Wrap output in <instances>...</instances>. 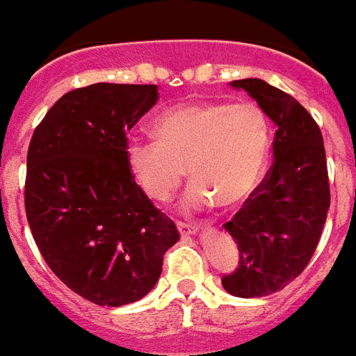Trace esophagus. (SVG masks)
<instances>
[{"label": "esophagus", "instance_id": "1", "mask_svg": "<svg viewBox=\"0 0 356 356\" xmlns=\"http://www.w3.org/2000/svg\"><path fill=\"white\" fill-rule=\"evenodd\" d=\"M177 229L182 236H191V234H197V227L190 224H182V222H177Z\"/></svg>", "mask_w": 356, "mask_h": 356}]
</instances>
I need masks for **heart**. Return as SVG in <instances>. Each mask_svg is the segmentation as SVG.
<instances>
[{
  "mask_svg": "<svg viewBox=\"0 0 356 356\" xmlns=\"http://www.w3.org/2000/svg\"><path fill=\"white\" fill-rule=\"evenodd\" d=\"M154 140H132L127 165L145 195L166 200L184 177L193 181L186 211L213 202L231 209L245 202L267 165L270 132L265 114L254 104L193 102L161 114Z\"/></svg>",
  "mask_w": 356,
  "mask_h": 356,
  "instance_id": "obj_1",
  "label": "heart"
}]
</instances>
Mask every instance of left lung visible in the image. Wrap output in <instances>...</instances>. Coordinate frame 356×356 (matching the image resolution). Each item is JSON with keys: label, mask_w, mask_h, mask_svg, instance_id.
I'll use <instances>...</instances> for the list:
<instances>
[{"label": "left lung", "mask_w": 356, "mask_h": 356, "mask_svg": "<svg viewBox=\"0 0 356 356\" xmlns=\"http://www.w3.org/2000/svg\"><path fill=\"white\" fill-rule=\"evenodd\" d=\"M229 84L276 125L267 179L225 224L240 261L222 286L236 298H264L296 280L319 243L330 208L326 152L319 125L296 98L259 79Z\"/></svg>", "instance_id": "left-lung-1"}]
</instances>
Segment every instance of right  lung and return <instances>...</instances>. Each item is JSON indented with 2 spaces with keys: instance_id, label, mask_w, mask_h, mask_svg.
<instances>
[{
  "instance_id": "1",
  "label": "right lung",
  "mask_w": 356,
  "mask_h": 356,
  "mask_svg": "<svg viewBox=\"0 0 356 356\" xmlns=\"http://www.w3.org/2000/svg\"><path fill=\"white\" fill-rule=\"evenodd\" d=\"M157 100V86L73 89L30 141L24 208L33 240L55 276L100 307L145 298L179 240L125 157V134Z\"/></svg>"
}]
</instances>
